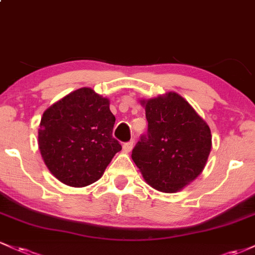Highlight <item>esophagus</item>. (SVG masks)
<instances>
[{
  "label": "esophagus",
  "instance_id": "esophagus-1",
  "mask_svg": "<svg viewBox=\"0 0 255 255\" xmlns=\"http://www.w3.org/2000/svg\"><path fill=\"white\" fill-rule=\"evenodd\" d=\"M133 145H134L133 140H130V141H128V142H125V144H124L125 152H130L131 148H133Z\"/></svg>",
  "mask_w": 255,
  "mask_h": 255
}]
</instances>
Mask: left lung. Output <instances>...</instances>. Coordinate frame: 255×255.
I'll return each instance as SVG.
<instances>
[{
  "label": "left lung",
  "instance_id": "obj_1",
  "mask_svg": "<svg viewBox=\"0 0 255 255\" xmlns=\"http://www.w3.org/2000/svg\"><path fill=\"white\" fill-rule=\"evenodd\" d=\"M147 133L131 158L157 191L174 193L203 171L211 151V130L188 102L175 92L145 102Z\"/></svg>",
  "mask_w": 255,
  "mask_h": 255
}]
</instances>
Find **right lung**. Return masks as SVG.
<instances>
[{"label": "right lung", "instance_id": "right-lung-1", "mask_svg": "<svg viewBox=\"0 0 255 255\" xmlns=\"http://www.w3.org/2000/svg\"><path fill=\"white\" fill-rule=\"evenodd\" d=\"M109 101L92 89H79L44 111L38 145L48 169L72 187L96 182L121 151L113 136Z\"/></svg>", "mask_w": 255, "mask_h": 255}]
</instances>
